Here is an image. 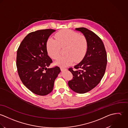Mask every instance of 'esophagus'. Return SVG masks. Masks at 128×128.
Masks as SVG:
<instances>
[{
  "mask_svg": "<svg viewBox=\"0 0 128 128\" xmlns=\"http://www.w3.org/2000/svg\"><path fill=\"white\" fill-rule=\"evenodd\" d=\"M60 69H61V70L62 71H64V70H67L66 68H65L63 67H60Z\"/></svg>",
  "mask_w": 128,
  "mask_h": 128,
  "instance_id": "34e87169",
  "label": "esophagus"
}]
</instances>
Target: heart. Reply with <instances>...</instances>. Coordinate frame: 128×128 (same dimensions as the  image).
<instances>
[{
    "instance_id": "heart-1",
    "label": "heart",
    "mask_w": 128,
    "mask_h": 128,
    "mask_svg": "<svg viewBox=\"0 0 128 128\" xmlns=\"http://www.w3.org/2000/svg\"><path fill=\"white\" fill-rule=\"evenodd\" d=\"M55 38H50L47 44L48 51L53 59H57L60 56L61 48H65V55L60 58L56 64L66 66L74 60L79 62L85 56L88 48V42L86 37L74 30H63L57 32Z\"/></svg>"
}]
</instances>
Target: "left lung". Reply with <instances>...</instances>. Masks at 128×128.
Here are the masks:
<instances>
[{"mask_svg":"<svg viewBox=\"0 0 128 128\" xmlns=\"http://www.w3.org/2000/svg\"><path fill=\"white\" fill-rule=\"evenodd\" d=\"M76 30L86 37L88 48L82 61L74 68L68 69L73 77L68 84L74 92L84 94L94 88L102 80L106 70L107 54L102 40L95 33L83 27Z\"/></svg>","mask_w":128,"mask_h":128,"instance_id":"obj_1","label":"left lung"}]
</instances>
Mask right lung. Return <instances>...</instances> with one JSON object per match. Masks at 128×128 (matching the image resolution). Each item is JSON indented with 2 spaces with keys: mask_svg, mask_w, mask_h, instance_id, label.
<instances>
[{
  "mask_svg": "<svg viewBox=\"0 0 128 128\" xmlns=\"http://www.w3.org/2000/svg\"><path fill=\"white\" fill-rule=\"evenodd\" d=\"M55 31L45 29L29 33L17 52L16 66L20 80L30 90L37 95L50 93L55 80L60 72L58 66L48 68L52 60L48 54L46 42Z\"/></svg>",
  "mask_w": 128,
  "mask_h": 128,
  "instance_id": "obj_1",
  "label": "right lung"
}]
</instances>
